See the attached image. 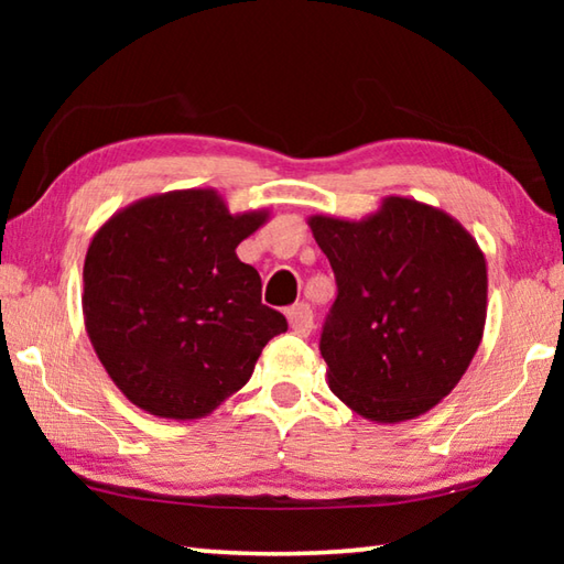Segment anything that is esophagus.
<instances>
[{
    "instance_id": "esophagus-1",
    "label": "esophagus",
    "mask_w": 564,
    "mask_h": 564,
    "mask_svg": "<svg viewBox=\"0 0 564 564\" xmlns=\"http://www.w3.org/2000/svg\"><path fill=\"white\" fill-rule=\"evenodd\" d=\"M285 316H289L291 330L299 333V336H308V333L313 330V311L308 303L291 305V308L285 311Z\"/></svg>"
}]
</instances>
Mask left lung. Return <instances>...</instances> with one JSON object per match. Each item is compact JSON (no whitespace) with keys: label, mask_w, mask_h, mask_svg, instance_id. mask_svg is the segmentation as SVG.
Masks as SVG:
<instances>
[{"label":"left lung","mask_w":564,"mask_h":564,"mask_svg":"<svg viewBox=\"0 0 564 564\" xmlns=\"http://www.w3.org/2000/svg\"><path fill=\"white\" fill-rule=\"evenodd\" d=\"M338 299L321 336L328 386L352 413L403 423L460 383L482 340L488 265L441 208L386 196L360 221L316 214Z\"/></svg>","instance_id":"left-lung-1"}]
</instances>
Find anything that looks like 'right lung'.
I'll use <instances>...</instances> for the list:
<instances>
[{"instance_id":"right-lung-1","label":"right lung","mask_w":564,"mask_h":564,"mask_svg":"<svg viewBox=\"0 0 564 564\" xmlns=\"http://www.w3.org/2000/svg\"><path fill=\"white\" fill-rule=\"evenodd\" d=\"M269 216L231 214L216 188H178L99 226L84 259V326L133 405L166 420L212 415L289 328L261 303L259 271L236 256Z\"/></svg>"}]
</instances>
